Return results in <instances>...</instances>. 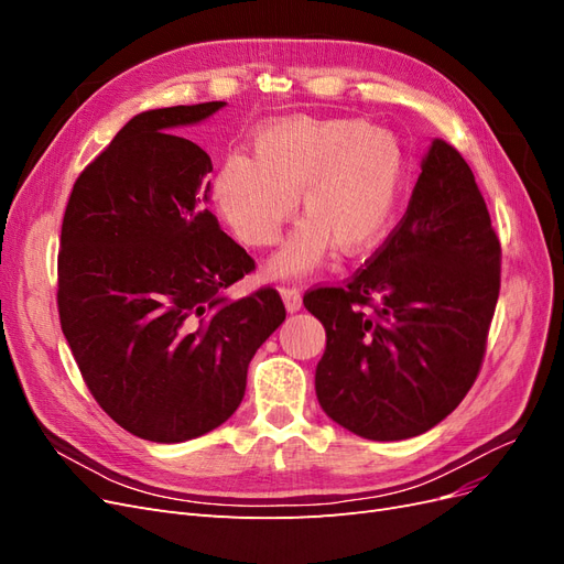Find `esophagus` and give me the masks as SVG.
I'll use <instances>...</instances> for the list:
<instances>
[{"label": "esophagus", "mask_w": 564, "mask_h": 564, "mask_svg": "<svg viewBox=\"0 0 564 564\" xmlns=\"http://www.w3.org/2000/svg\"><path fill=\"white\" fill-rule=\"evenodd\" d=\"M280 294H282V301H284L289 313L301 311V289L299 286H282Z\"/></svg>", "instance_id": "34e87169"}]
</instances>
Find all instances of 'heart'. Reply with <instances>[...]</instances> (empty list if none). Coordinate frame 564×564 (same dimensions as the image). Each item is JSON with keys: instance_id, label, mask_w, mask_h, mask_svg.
<instances>
[{"instance_id": "1", "label": "heart", "mask_w": 564, "mask_h": 564, "mask_svg": "<svg viewBox=\"0 0 564 564\" xmlns=\"http://www.w3.org/2000/svg\"><path fill=\"white\" fill-rule=\"evenodd\" d=\"M404 185L398 135L365 119H289L251 139V160L228 155L214 174V202L245 245L278 240L299 207L303 224L270 270L292 278L327 261L336 247L355 256L377 247L395 218Z\"/></svg>"}]
</instances>
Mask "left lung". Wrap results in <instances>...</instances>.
Wrapping results in <instances>:
<instances>
[{
	"mask_svg": "<svg viewBox=\"0 0 564 564\" xmlns=\"http://www.w3.org/2000/svg\"><path fill=\"white\" fill-rule=\"evenodd\" d=\"M501 286V245L458 150L435 139L406 214L344 286L303 305L327 332L319 406L346 431L392 442L447 419L480 371Z\"/></svg>",
	"mask_w": 564,
	"mask_h": 564,
	"instance_id": "left-lung-1",
	"label": "left lung"
}]
</instances>
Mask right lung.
<instances>
[{"label":"right lung","mask_w":564,"mask_h":564,"mask_svg":"<svg viewBox=\"0 0 564 564\" xmlns=\"http://www.w3.org/2000/svg\"><path fill=\"white\" fill-rule=\"evenodd\" d=\"M224 106L129 119L75 181L61 228L58 315L84 383L124 431L164 445L235 414L286 317L270 286L226 296L253 259L207 209L212 158L174 135Z\"/></svg>","instance_id":"obj_1"}]
</instances>
